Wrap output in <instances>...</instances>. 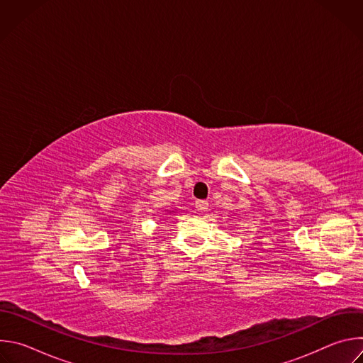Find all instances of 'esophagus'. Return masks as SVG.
Segmentation results:
<instances>
[{
  "label": "esophagus",
  "instance_id": "34e87169",
  "mask_svg": "<svg viewBox=\"0 0 363 363\" xmlns=\"http://www.w3.org/2000/svg\"><path fill=\"white\" fill-rule=\"evenodd\" d=\"M195 208L199 213H205L206 210H208V202L203 199H198V201H195Z\"/></svg>",
  "mask_w": 363,
  "mask_h": 363
}]
</instances>
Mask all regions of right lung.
Listing matches in <instances>:
<instances>
[{
    "label": "right lung",
    "mask_w": 363,
    "mask_h": 363,
    "mask_svg": "<svg viewBox=\"0 0 363 363\" xmlns=\"http://www.w3.org/2000/svg\"><path fill=\"white\" fill-rule=\"evenodd\" d=\"M174 213V210H167V214H172Z\"/></svg>",
    "instance_id": "right-lung-1"
}]
</instances>
